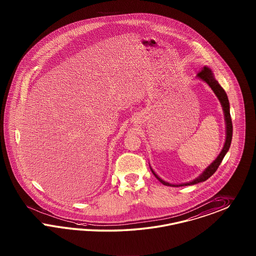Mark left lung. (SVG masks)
<instances>
[{"label":"left lung","mask_w":256,"mask_h":256,"mask_svg":"<svg viewBox=\"0 0 256 256\" xmlns=\"http://www.w3.org/2000/svg\"><path fill=\"white\" fill-rule=\"evenodd\" d=\"M196 78L202 80L206 84H208L209 87L212 90V92H214V94L216 96L220 102L221 106H222V110H223V112H224L225 124H226V139H225V142H224L223 148L221 150L220 155L216 157V159L214 160L208 168H205L204 171L200 176L196 178L192 182H184V184H169L168 182H164V180H162L150 166V169H151L152 173L154 174V176H156L157 180H159L160 182L164 186L180 187V186H194V184H196L198 182H205L206 180H208L216 171V169L220 166L222 160L225 157V155L227 154V152H228V150L230 148V142H232V118H230V114L229 99H228L226 92L220 85L218 80L214 78V72H212V69H210L207 66H204L202 70H200L196 74Z\"/></svg>","instance_id":"left-lung-1"}]
</instances>
